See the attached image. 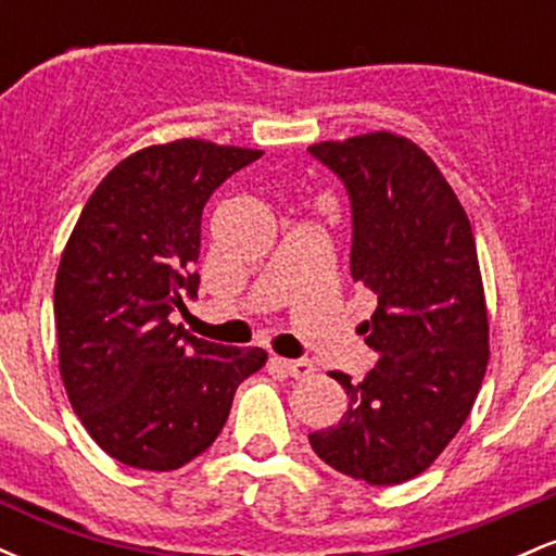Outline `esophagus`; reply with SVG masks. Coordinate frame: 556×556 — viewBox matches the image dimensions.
I'll return each instance as SVG.
<instances>
[{"instance_id":"esophagus-1","label":"esophagus","mask_w":556,"mask_h":556,"mask_svg":"<svg viewBox=\"0 0 556 556\" xmlns=\"http://www.w3.org/2000/svg\"><path fill=\"white\" fill-rule=\"evenodd\" d=\"M274 363H277V366H282L287 374L290 376H295V379H305V376H311L316 371L314 368V363L311 361H305V358H298V361H287V358H274Z\"/></svg>"}]
</instances>
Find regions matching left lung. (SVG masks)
<instances>
[{"instance_id": "1", "label": "left lung", "mask_w": 556, "mask_h": 556, "mask_svg": "<svg viewBox=\"0 0 556 556\" xmlns=\"http://www.w3.org/2000/svg\"><path fill=\"white\" fill-rule=\"evenodd\" d=\"M311 154L350 193V274L379 298L371 321L361 324L379 361L363 381L329 374L348 392V413L308 439L340 473L394 486L442 455L486 374L489 314L473 229L431 156L405 136L321 140Z\"/></svg>"}]
</instances>
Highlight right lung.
<instances>
[{
	"label": "right lung",
	"mask_w": 556,
	"mask_h": 556,
	"mask_svg": "<svg viewBox=\"0 0 556 556\" xmlns=\"http://www.w3.org/2000/svg\"><path fill=\"white\" fill-rule=\"evenodd\" d=\"M264 151L182 138L114 167L75 222L54 282L62 384L114 460L177 470L219 437L238 387L266 363L172 324L195 298L201 214Z\"/></svg>",
	"instance_id": "add662e5"
}]
</instances>
